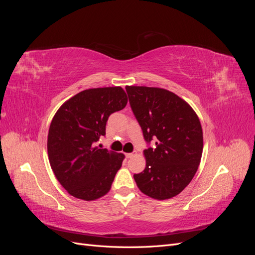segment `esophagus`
Returning a JSON list of instances; mask_svg holds the SVG:
<instances>
[{
  "label": "esophagus",
  "instance_id": "1",
  "mask_svg": "<svg viewBox=\"0 0 255 255\" xmlns=\"http://www.w3.org/2000/svg\"><path fill=\"white\" fill-rule=\"evenodd\" d=\"M135 155V154L134 153H127L126 154V156L128 157V158H130V157H133Z\"/></svg>",
  "mask_w": 255,
  "mask_h": 255
}]
</instances>
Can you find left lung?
<instances>
[{"label":"left lung","mask_w":255,"mask_h":255,"mask_svg":"<svg viewBox=\"0 0 255 255\" xmlns=\"http://www.w3.org/2000/svg\"><path fill=\"white\" fill-rule=\"evenodd\" d=\"M129 105L144 140V170L134 174L138 188L153 199L179 195L191 182L201 160L203 133L190 105L173 92L156 87L127 86Z\"/></svg>","instance_id":"8db88e82"}]
</instances>
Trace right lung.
Instances as JSON below:
<instances>
[{"instance_id": "obj_1", "label": "right lung", "mask_w": 255, "mask_h": 255, "mask_svg": "<svg viewBox=\"0 0 255 255\" xmlns=\"http://www.w3.org/2000/svg\"><path fill=\"white\" fill-rule=\"evenodd\" d=\"M121 87L92 88L69 99L54 116L48 154L56 179L71 196L92 201L110 191L125 155L96 146L110 116L123 110Z\"/></svg>"}]
</instances>
